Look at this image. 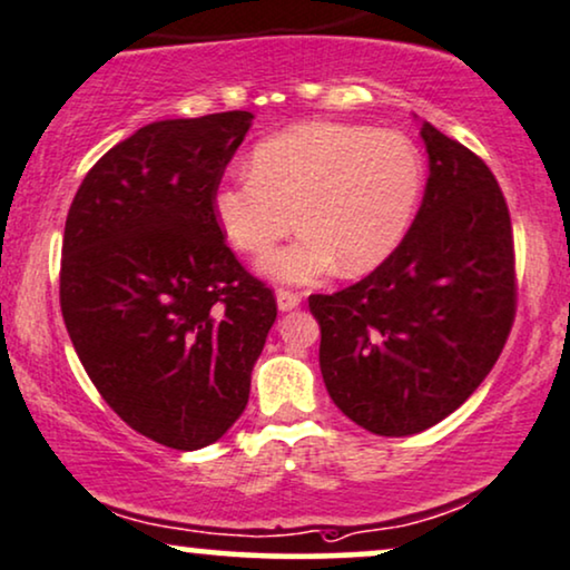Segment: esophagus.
I'll return each instance as SVG.
<instances>
[{
    "label": "esophagus",
    "instance_id": "34e87169",
    "mask_svg": "<svg viewBox=\"0 0 570 570\" xmlns=\"http://www.w3.org/2000/svg\"><path fill=\"white\" fill-rule=\"evenodd\" d=\"M277 306L279 312H293V308L301 306V293L287 291V287H279L277 291Z\"/></svg>",
    "mask_w": 570,
    "mask_h": 570
}]
</instances>
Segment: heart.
Listing matches in <instances>:
<instances>
[{
  "label": "heart",
  "mask_w": 570,
  "mask_h": 570,
  "mask_svg": "<svg viewBox=\"0 0 570 570\" xmlns=\"http://www.w3.org/2000/svg\"><path fill=\"white\" fill-rule=\"evenodd\" d=\"M250 168L216 187V219L243 253L269 250L298 222V240L264 262L291 283L335 262L343 274L375 269L410 232L425 187L410 139L360 124L287 129L253 150Z\"/></svg>",
  "instance_id": "heart-1"
}]
</instances>
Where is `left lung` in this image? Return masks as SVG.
<instances>
[{"label":"left lung","mask_w":570,"mask_h":570,"mask_svg":"<svg viewBox=\"0 0 570 570\" xmlns=\"http://www.w3.org/2000/svg\"><path fill=\"white\" fill-rule=\"evenodd\" d=\"M431 177L399 248L360 283L308 296L335 406L377 435L452 414L500 360L515 322L512 224L491 168L431 124Z\"/></svg>","instance_id":"left-lung-1"}]
</instances>
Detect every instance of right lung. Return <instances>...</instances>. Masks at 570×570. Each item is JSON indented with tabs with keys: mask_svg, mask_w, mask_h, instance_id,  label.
<instances>
[{
	"mask_svg": "<svg viewBox=\"0 0 570 570\" xmlns=\"http://www.w3.org/2000/svg\"><path fill=\"white\" fill-rule=\"evenodd\" d=\"M250 121L227 110L147 124L89 168L68 208L60 308L76 354L126 425L179 452L240 417L277 320L214 210Z\"/></svg>",
	"mask_w": 570,
	"mask_h": 570,
	"instance_id": "1",
	"label": "right lung"
}]
</instances>
